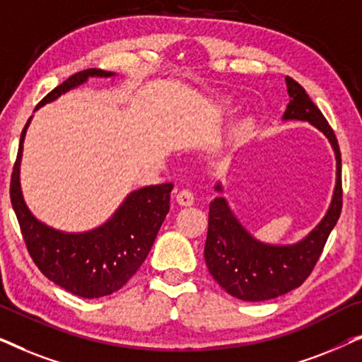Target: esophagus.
I'll return each instance as SVG.
<instances>
[{
	"instance_id": "34e87169",
	"label": "esophagus",
	"mask_w": 362,
	"mask_h": 362,
	"mask_svg": "<svg viewBox=\"0 0 362 362\" xmlns=\"http://www.w3.org/2000/svg\"><path fill=\"white\" fill-rule=\"evenodd\" d=\"M176 202L180 206H192L194 202V194L189 189H181L176 192Z\"/></svg>"
}]
</instances>
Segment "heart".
<instances>
[{
  "instance_id": "1",
  "label": "heart",
  "mask_w": 362,
  "mask_h": 362,
  "mask_svg": "<svg viewBox=\"0 0 362 362\" xmlns=\"http://www.w3.org/2000/svg\"><path fill=\"white\" fill-rule=\"evenodd\" d=\"M242 133H244V128H240V127L235 128V130H234V138H239Z\"/></svg>"
}]
</instances>
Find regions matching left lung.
<instances>
[{"label":"left lung","instance_id":"1","mask_svg":"<svg viewBox=\"0 0 362 362\" xmlns=\"http://www.w3.org/2000/svg\"><path fill=\"white\" fill-rule=\"evenodd\" d=\"M285 81L290 103L284 120L308 122L325 133L336 155V186L326 216L303 240L293 245H270L254 239L232 214L224 197L211 202L206 265L227 293L244 301L272 300L298 288L313 272L343 207L341 151L333 128L298 82L291 77ZM216 191H222L221 185L216 186Z\"/></svg>","mask_w":362,"mask_h":362}]
</instances>
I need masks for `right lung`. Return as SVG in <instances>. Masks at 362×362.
<instances>
[{"label":"right lung","instance_id":"right-lung-1","mask_svg":"<svg viewBox=\"0 0 362 362\" xmlns=\"http://www.w3.org/2000/svg\"><path fill=\"white\" fill-rule=\"evenodd\" d=\"M112 76L115 74L102 69H87L74 74L49 92L37 103L36 110L71 88L82 86L88 77ZM29 122L31 118L23 128L9 186L11 204L29 255L49 280L72 295L100 298L120 290L136 274L151 250L158 230L170 212L173 185L165 182L130 192L115 214L93 230L69 234L52 229L31 214L19 186V163Z\"/></svg>","mask_w":362,"mask_h":362}]
</instances>
